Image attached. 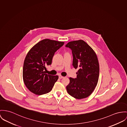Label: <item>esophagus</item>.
Listing matches in <instances>:
<instances>
[{
    "label": "esophagus",
    "instance_id": "obj_1",
    "mask_svg": "<svg viewBox=\"0 0 127 127\" xmlns=\"http://www.w3.org/2000/svg\"><path fill=\"white\" fill-rule=\"evenodd\" d=\"M64 77L61 76V75H59V79H62V78H64Z\"/></svg>",
    "mask_w": 127,
    "mask_h": 127
}]
</instances>
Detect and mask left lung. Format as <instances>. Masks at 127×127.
I'll return each instance as SVG.
<instances>
[{
	"instance_id": "8db88e82",
	"label": "left lung",
	"mask_w": 127,
	"mask_h": 127,
	"mask_svg": "<svg viewBox=\"0 0 127 127\" xmlns=\"http://www.w3.org/2000/svg\"><path fill=\"white\" fill-rule=\"evenodd\" d=\"M72 50V66L75 69L77 77H69L66 87L68 94L77 99L90 96L98 84L99 63L97 55L93 49L83 40L72 41L65 46Z\"/></svg>"
}]
</instances>
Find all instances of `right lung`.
I'll return each mask as SVG.
<instances>
[{
  "mask_svg": "<svg viewBox=\"0 0 127 127\" xmlns=\"http://www.w3.org/2000/svg\"><path fill=\"white\" fill-rule=\"evenodd\" d=\"M64 44L63 41L43 39L29 50L24 63L23 78L30 91L41 95L51 91L59 76L46 74L45 70L52 64L55 53Z\"/></svg>",
  "mask_w": 127,
  "mask_h": 127,
  "instance_id": "1",
  "label": "right lung"
}]
</instances>
